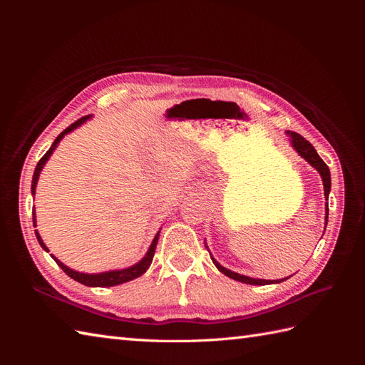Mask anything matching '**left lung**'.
I'll list each match as a JSON object with an SVG mask.
<instances>
[{
    "label": "left lung",
    "mask_w": 365,
    "mask_h": 365,
    "mask_svg": "<svg viewBox=\"0 0 365 365\" xmlns=\"http://www.w3.org/2000/svg\"><path fill=\"white\" fill-rule=\"evenodd\" d=\"M288 135H291V143H292V146H294V149L300 153V155L312 165V168H315L318 172H319V175H322V178H323V184H324V196H326V200L329 197V192H330V170H329V168H327V164L319 158V155L317 153V150H315V148L311 145V143H309L306 138H303L300 134H297V132H291V130H288ZM327 216H329V205L326 204V225H327ZM210 257H212V254H210ZM212 260H213V263L216 264V268L222 272V274H225L227 277H230V279H233V280H237V282H242V283H248V284H271V283H280V282H283V280H286V279H282V280H262V279H251V277H247V275H240V274H237V272H233V271H230V269H227V268H224V267H220V264L212 257Z\"/></svg>",
    "instance_id": "obj_1"
}]
</instances>
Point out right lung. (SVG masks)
Segmentation results:
<instances>
[{
    "label": "right lung",
    "instance_id": "1",
    "mask_svg": "<svg viewBox=\"0 0 365 365\" xmlns=\"http://www.w3.org/2000/svg\"><path fill=\"white\" fill-rule=\"evenodd\" d=\"M86 118H90V115H85V117L79 118L77 121H74L73 125H70L67 129L62 130L61 134L58 135V138L54 140L51 148L46 152V155H43V157L39 160V163L36 164L35 173H33V181H31V193H33V195H35L38 178H39V173H41V170H42V168H43V164L47 163V160L50 158L53 150L56 149L58 143L63 138L65 134H68V132H71V130L76 129L77 126H81ZM33 225H35V212H33ZM35 235H36V237H38L39 245H41L43 250H46V251H48L47 247H46V244H43V242H42V239H41L38 231H35ZM158 236H160V233H157L155 239H153L149 251L146 252V256L143 257L137 264H134V267H130V268H126V269H120V271H109V272H102V274H82V272H77V271L70 269L68 267H65V264H63L61 260H58L54 256H51V257H53L54 262H56V263L59 264V267L62 268V271H63L65 274H67L68 277H71L73 280L79 282V283H82V284H85V286H96V288H101V286L103 288V286H105V288H106V286H115V284H121V283L130 282V280H134V279L140 277L141 274H145L146 269H149V267H150L152 259H153V254H155L157 244H158Z\"/></svg>",
    "mask_w": 365,
    "mask_h": 365
}]
</instances>
